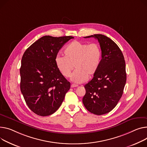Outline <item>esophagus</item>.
<instances>
[{"label": "esophagus", "instance_id": "obj_1", "mask_svg": "<svg viewBox=\"0 0 147 147\" xmlns=\"http://www.w3.org/2000/svg\"><path fill=\"white\" fill-rule=\"evenodd\" d=\"M71 87H78V85H77V84H72L71 85Z\"/></svg>", "mask_w": 147, "mask_h": 147}]
</instances>
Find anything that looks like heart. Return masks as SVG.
Instances as JSON below:
<instances>
[{
	"label": "heart",
	"mask_w": 147,
	"mask_h": 147,
	"mask_svg": "<svg viewBox=\"0 0 147 147\" xmlns=\"http://www.w3.org/2000/svg\"><path fill=\"white\" fill-rule=\"evenodd\" d=\"M64 56L58 55L55 64L58 71L64 77H69L74 68L71 80L76 83L86 82L88 77L94 75L98 70L102 58V50L96 43L89 44L74 41L64 49Z\"/></svg>",
	"instance_id": "b5f03b06"
}]
</instances>
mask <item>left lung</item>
Here are the masks:
<instances>
[{
	"label": "left lung",
	"instance_id": "1",
	"mask_svg": "<svg viewBox=\"0 0 147 147\" xmlns=\"http://www.w3.org/2000/svg\"><path fill=\"white\" fill-rule=\"evenodd\" d=\"M94 37L99 42L102 59L98 70L84 86L83 103L87 111L102 115L109 113L118 104L126 81L125 61L119 47L111 38L102 34Z\"/></svg>",
	"mask_w": 147,
	"mask_h": 147
}]
</instances>
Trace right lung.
Instances as JSON below:
<instances>
[{"label":"right lung","mask_w":147,"mask_h":147,"mask_svg":"<svg viewBox=\"0 0 147 147\" xmlns=\"http://www.w3.org/2000/svg\"><path fill=\"white\" fill-rule=\"evenodd\" d=\"M73 38L44 36L22 56L21 90L29 108L38 115L46 116L56 112L70 89V83L58 71L55 60L62 47Z\"/></svg>","instance_id":"1"}]
</instances>
